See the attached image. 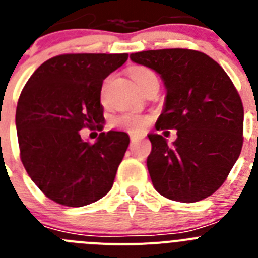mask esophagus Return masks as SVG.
<instances>
[{"label": "esophagus", "mask_w": 258, "mask_h": 258, "mask_svg": "<svg viewBox=\"0 0 258 258\" xmlns=\"http://www.w3.org/2000/svg\"><path fill=\"white\" fill-rule=\"evenodd\" d=\"M138 140H141V137L140 136H136V134H131V142L134 143L137 142Z\"/></svg>", "instance_id": "esophagus-1"}]
</instances>
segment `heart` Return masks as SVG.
<instances>
[{"mask_svg": "<svg viewBox=\"0 0 258 258\" xmlns=\"http://www.w3.org/2000/svg\"><path fill=\"white\" fill-rule=\"evenodd\" d=\"M131 76L140 89H142L143 86L147 85V84L151 83V81H157L156 75H155L150 68L146 67L132 68ZM109 80L111 79L108 77V79L104 81L103 88H102V93H103V94L106 93V89L109 83ZM146 124H147V117L133 112L121 113V115L113 117L112 120L113 126L118 127V129H124V131L127 132H141L143 127H145Z\"/></svg>", "mask_w": 258, "mask_h": 258, "instance_id": "b5f03b06", "label": "heart"}]
</instances>
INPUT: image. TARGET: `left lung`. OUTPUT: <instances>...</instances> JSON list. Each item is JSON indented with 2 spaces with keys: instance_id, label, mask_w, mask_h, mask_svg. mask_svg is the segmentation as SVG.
I'll use <instances>...</instances> for the list:
<instances>
[{
  "instance_id": "8db88e82",
  "label": "left lung",
  "mask_w": 258,
  "mask_h": 258,
  "mask_svg": "<svg viewBox=\"0 0 258 258\" xmlns=\"http://www.w3.org/2000/svg\"><path fill=\"white\" fill-rule=\"evenodd\" d=\"M131 59L157 72L166 89L156 131H177L173 145L149 134L155 190L175 202L206 199L227 178L243 146L244 109L235 86L217 61L197 50H147Z\"/></svg>"
}]
</instances>
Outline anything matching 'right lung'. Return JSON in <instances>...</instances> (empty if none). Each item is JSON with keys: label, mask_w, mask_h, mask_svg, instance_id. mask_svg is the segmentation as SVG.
Here are the masks:
<instances>
[{"label": "right lung", "mask_w": 258, "mask_h": 258, "mask_svg": "<svg viewBox=\"0 0 258 258\" xmlns=\"http://www.w3.org/2000/svg\"><path fill=\"white\" fill-rule=\"evenodd\" d=\"M127 54H63L33 72L22 90L15 124L20 159L31 179L49 199L84 207L113 184L129 146L124 132H102L95 143L81 129H103V80Z\"/></svg>", "instance_id": "add662e5"}]
</instances>
